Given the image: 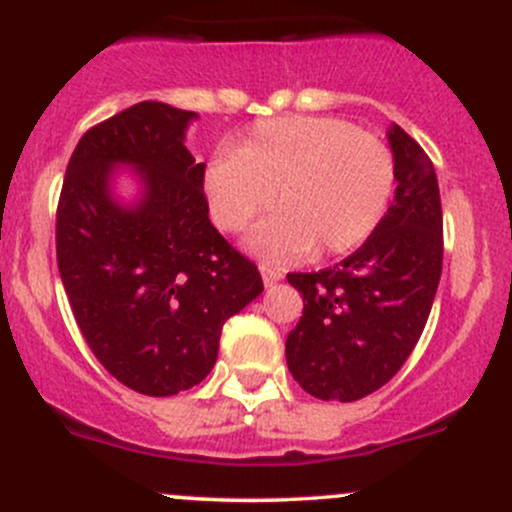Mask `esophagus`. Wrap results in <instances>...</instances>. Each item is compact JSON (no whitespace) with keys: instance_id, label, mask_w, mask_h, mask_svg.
Segmentation results:
<instances>
[{"instance_id":"1","label":"esophagus","mask_w":512,"mask_h":512,"mask_svg":"<svg viewBox=\"0 0 512 512\" xmlns=\"http://www.w3.org/2000/svg\"><path fill=\"white\" fill-rule=\"evenodd\" d=\"M260 272H262V282H265V287H272V284H277L279 279L284 277V272L272 265H260Z\"/></svg>"}]
</instances>
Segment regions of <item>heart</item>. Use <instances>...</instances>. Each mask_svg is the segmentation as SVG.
<instances>
[{
    "mask_svg": "<svg viewBox=\"0 0 512 512\" xmlns=\"http://www.w3.org/2000/svg\"><path fill=\"white\" fill-rule=\"evenodd\" d=\"M392 188L395 159L383 139L326 115L257 122L238 152L215 154L206 169L211 215L228 233L270 211L277 193L282 211L247 238L265 260L355 250L383 220Z\"/></svg>",
    "mask_w": 512,
    "mask_h": 512,
    "instance_id": "1",
    "label": "heart"
}]
</instances>
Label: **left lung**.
<instances>
[{"instance_id":"8db88e82","label":"left lung","mask_w":512,"mask_h":512,"mask_svg":"<svg viewBox=\"0 0 512 512\" xmlns=\"http://www.w3.org/2000/svg\"><path fill=\"white\" fill-rule=\"evenodd\" d=\"M395 201L368 240L319 272L287 274L304 311L287 336L294 380L319 400L355 402L390 383L422 336L441 277L444 233L432 159L402 127L387 132Z\"/></svg>"}]
</instances>
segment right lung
I'll return each mask as SVG.
<instances>
[{"instance_id":"obj_1","label":"right lung","mask_w":512,"mask_h":512,"mask_svg":"<svg viewBox=\"0 0 512 512\" xmlns=\"http://www.w3.org/2000/svg\"><path fill=\"white\" fill-rule=\"evenodd\" d=\"M196 112L144 100L80 137L56 211L58 272L83 338L112 378L149 397L198 385L223 324L262 294L255 262L211 225L206 164L184 147ZM143 196L122 207L111 171Z\"/></svg>"}]
</instances>
